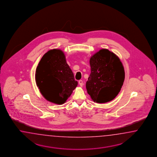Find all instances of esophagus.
<instances>
[{"label":"esophagus","mask_w":157,"mask_h":157,"mask_svg":"<svg viewBox=\"0 0 157 157\" xmlns=\"http://www.w3.org/2000/svg\"><path fill=\"white\" fill-rule=\"evenodd\" d=\"M79 85L81 86H83V85H84V83H83V81H82V80H80V81H79Z\"/></svg>","instance_id":"esophagus-1"}]
</instances>
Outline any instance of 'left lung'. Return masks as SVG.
Masks as SVG:
<instances>
[{"label": "left lung", "instance_id": "left-lung-1", "mask_svg": "<svg viewBox=\"0 0 157 157\" xmlns=\"http://www.w3.org/2000/svg\"><path fill=\"white\" fill-rule=\"evenodd\" d=\"M91 73L86 82L87 93L94 102L106 103L113 100L123 85L125 72L114 53L102 49L90 59Z\"/></svg>", "mask_w": 157, "mask_h": 157}]
</instances>
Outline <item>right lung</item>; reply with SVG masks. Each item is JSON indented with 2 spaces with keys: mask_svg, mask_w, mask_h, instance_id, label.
Returning a JSON list of instances; mask_svg holds the SVG:
<instances>
[{
  "mask_svg": "<svg viewBox=\"0 0 157 157\" xmlns=\"http://www.w3.org/2000/svg\"><path fill=\"white\" fill-rule=\"evenodd\" d=\"M36 81L43 97L59 105L66 101L78 85L64 53L56 49L44 55L36 68Z\"/></svg>",
  "mask_w": 157,
  "mask_h": 157,
  "instance_id": "right-lung-1",
  "label": "right lung"
}]
</instances>
